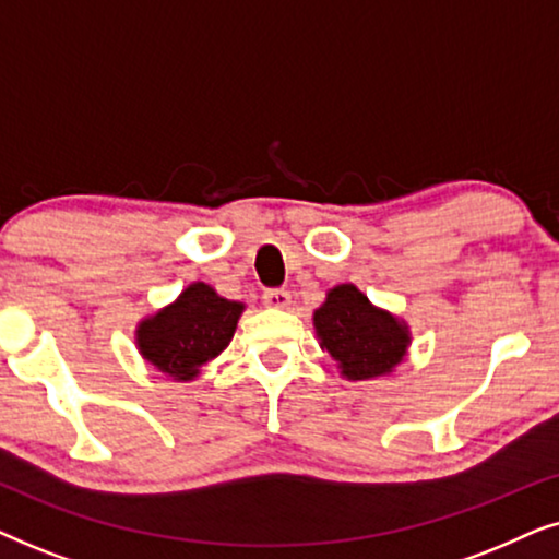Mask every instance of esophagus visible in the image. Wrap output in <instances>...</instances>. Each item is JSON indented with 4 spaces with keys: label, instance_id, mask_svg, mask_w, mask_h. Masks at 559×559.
Returning a JSON list of instances; mask_svg holds the SVG:
<instances>
[{
    "label": "esophagus",
    "instance_id": "34e87169",
    "mask_svg": "<svg viewBox=\"0 0 559 559\" xmlns=\"http://www.w3.org/2000/svg\"><path fill=\"white\" fill-rule=\"evenodd\" d=\"M262 300H264L266 308L285 310V308H289V302H293V297H289L285 287H277V289H266V293L262 295Z\"/></svg>",
    "mask_w": 559,
    "mask_h": 559
}]
</instances>
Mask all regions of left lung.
<instances>
[{
  "label": "left lung",
  "mask_w": 559,
  "mask_h": 559,
  "mask_svg": "<svg viewBox=\"0 0 559 559\" xmlns=\"http://www.w3.org/2000/svg\"><path fill=\"white\" fill-rule=\"evenodd\" d=\"M320 348L338 361L341 377L350 381L392 373L409 348V328L392 312L369 302L356 285H338L312 312Z\"/></svg>",
  "instance_id": "8db88e82"
}]
</instances>
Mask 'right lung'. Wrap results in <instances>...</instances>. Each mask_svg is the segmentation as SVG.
<instances>
[{"instance_id":"1","label":"right lung","mask_w":559,"mask_h":559,"mask_svg":"<svg viewBox=\"0 0 559 559\" xmlns=\"http://www.w3.org/2000/svg\"><path fill=\"white\" fill-rule=\"evenodd\" d=\"M243 302L226 300L205 282H193L180 297L136 325L142 358L175 381L201 373L234 338Z\"/></svg>"}]
</instances>
